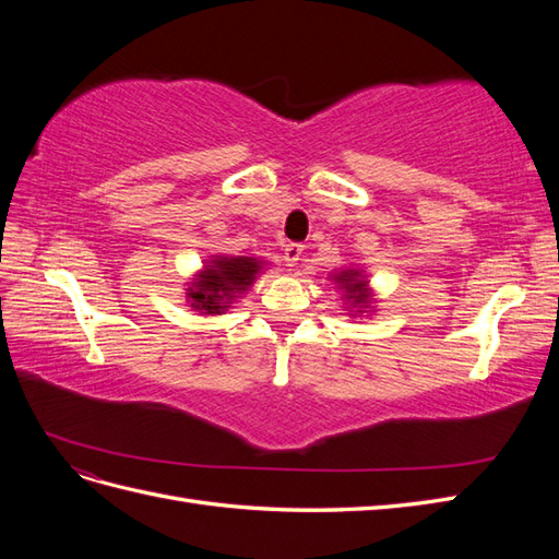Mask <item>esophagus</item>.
Segmentation results:
<instances>
[{"mask_svg": "<svg viewBox=\"0 0 559 559\" xmlns=\"http://www.w3.org/2000/svg\"><path fill=\"white\" fill-rule=\"evenodd\" d=\"M300 257H302V245L292 242V245L284 247V261H286V265H298Z\"/></svg>", "mask_w": 559, "mask_h": 559, "instance_id": "1", "label": "esophagus"}]
</instances>
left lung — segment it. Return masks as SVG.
Here are the masks:
<instances>
[{"label":"left lung","instance_id":"8db88e82","mask_svg":"<svg viewBox=\"0 0 559 559\" xmlns=\"http://www.w3.org/2000/svg\"><path fill=\"white\" fill-rule=\"evenodd\" d=\"M345 286H347V294L349 298H354V302H366V292H364V282L357 280V273L354 270H345V273L337 277Z\"/></svg>","mask_w":559,"mask_h":559}]
</instances>
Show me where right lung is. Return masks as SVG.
Wrapping results in <instances>:
<instances>
[{
    "label": "right lung",
    "instance_id": "right-lung-1",
    "mask_svg": "<svg viewBox=\"0 0 559 559\" xmlns=\"http://www.w3.org/2000/svg\"><path fill=\"white\" fill-rule=\"evenodd\" d=\"M257 273L259 263L253 259H214V265L198 275V282L191 286V308L205 310L207 314H218L228 308L226 302L233 298V294L247 289Z\"/></svg>",
    "mask_w": 559,
    "mask_h": 559
}]
</instances>
